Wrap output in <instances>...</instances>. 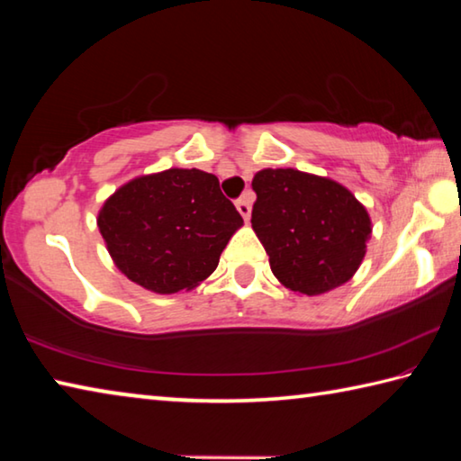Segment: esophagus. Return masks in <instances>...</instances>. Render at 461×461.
<instances>
[{"label": "esophagus", "mask_w": 461, "mask_h": 461, "mask_svg": "<svg viewBox=\"0 0 461 461\" xmlns=\"http://www.w3.org/2000/svg\"><path fill=\"white\" fill-rule=\"evenodd\" d=\"M236 207H238V212H240V215L244 217V220L248 221L249 220V213H252V203H249V197H241V199H238L236 201Z\"/></svg>", "instance_id": "esophagus-1"}]
</instances>
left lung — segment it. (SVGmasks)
<instances>
[{
    "label": "left lung",
    "instance_id": "8db88e82",
    "mask_svg": "<svg viewBox=\"0 0 461 461\" xmlns=\"http://www.w3.org/2000/svg\"><path fill=\"white\" fill-rule=\"evenodd\" d=\"M252 189V228L280 283L311 296L354 276L372 228L346 186L294 168H264Z\"/></svg>",
    "mask_w": 461,
    "mask_h": 461
}]
</instances>
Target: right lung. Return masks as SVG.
Masks as SVG:
<instances>
[{
	"mask_svg": "<svg viewBox=\"0 0 461 461\" xmlns=\"http://www.w3.org/2000/svg\"><path fill=\"white\" fill-rule=\"evenodd\" d=\"M241 223L217 176L197 168L134 178L97 217L115 267L160 294L189 291L212 275Z\"/></svg>",
	"mask_w": 461,
	"mask_h": 461,
	"instance_id": "obj_1",
	"label": "right lung"
}]
</instances>
